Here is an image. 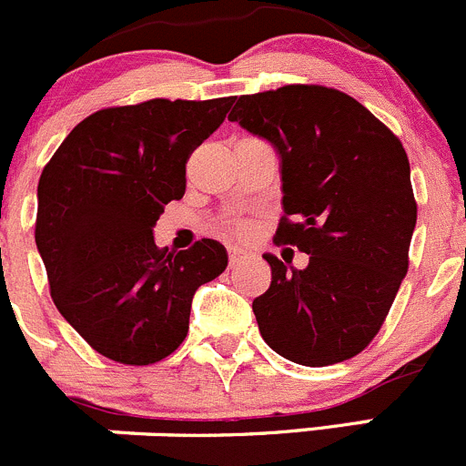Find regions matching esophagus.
<instances>
[{"instance_id": "esophagus-1", "label": "esophagus", "mask_w": 466, "mask_h": 466, "mask_svg": "<svg viewBox=\"0 0 466 466\" xmlns=\"http://www.w3.org/2000/svg\"><path fill=\"white\" fill-rule=\"evenodd\" d=\"M242 258H244V251H242V248H238V247H228V260H231V267L238 265V262L242 260Z\"/></svg>"}]
</instances>
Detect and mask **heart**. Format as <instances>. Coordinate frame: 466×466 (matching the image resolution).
<instances>
[{"mask_svg":"<svg viewBox=\"0 0 466 466\" xmlns=\"http://www.w3.org/2000/svg\"><path fill=\"white\" fill-rule=\"evenodd\" d=\"M235 228H238V231H239V233H247L248 224H247V222H238V224H235Z\"/></svg>","mask_w":466,"mask_h":466,"instance_id":"obj_1","label":"heart"}]
</instances>
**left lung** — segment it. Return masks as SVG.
Returning a JSON list of instances; mask_svg holds the SVG:
<instances>
[{"label": "left lung", "instance_id": "1", "mask_svg": "<svg viewBox=\"0 0 466 466\" xmlns=\"http://www.w3.org/2000/svg\"><path fill=\"white\" fill-rule=\"evenodd\" d=\"M228 119L279 151L276 244L310 256L306 269L262 256L271 267L269 289L253 299L262 339L306 367L358 356L408 274L417 201L403 145L360 101L324 86L242 95Z\"/></svg>", "mask_w": 466, "mask_h": 466}]
</instances>
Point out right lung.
<instances>
[{
	"label": "right lung",
	"mask_w": 466,
	"mask_h": 466,
	"mask_svg": "<svg viewBox=\"0 0 466 466\" xmlns=\"http://www.w3.org/2000/svg\"><path fill=\"white\" fill-rule=\"evenodd\" d=\"M233 96L149 99L92 113L38 181L35 244L67 324L101 356L154 365L177 351L197 288L228 265L218 239L169 253L154 242L165 206L186 195V163Z\"/></svg>",
	"instance_id": "obj_1"
}]
</instances>
